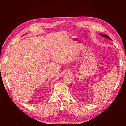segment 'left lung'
Masks as SVG:
<instances>
[{
	"instance_id": "obj_1",
	"label": "left lung",
	"mask_w": 126,
	"mask_h": 126,
	"mask_svg": "<svg viewBox=\"0 0 126 126\" xmlns=\"http://www.w3.org/2000/svg\"><path fill=\"white\" fill-rule=\"evenodd\" d=\"M100 35V36H102V37H104V38H107V39H110V40H111V39L108 36V35H106V34H102V33H100V34H99Z\"/></svg>"
}]
</instances>
